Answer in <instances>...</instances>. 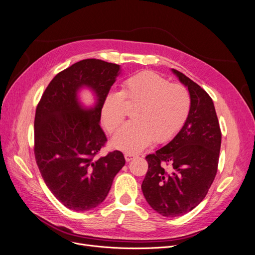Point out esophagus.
Wrapping results in <instances>:
<instances>
[{"instance_id":"34e87169","label":"esophagus","mask_w":255,"mask_h":255,"mask_svg":"<svg viewBox=\"0 0 255 255\" xmlns=\"http://www.w3.org/2000/svg\"><path fill=\"white\" fill-rule=\"evenodd\" d=\"M135 156H136L135 153H131V152H126V153H125V157H126V161H127V162H129L130 160L134 159Z\"/></svg>"}]
</instances>
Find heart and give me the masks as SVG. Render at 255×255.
<instances>
[{"mask_svg":"<svg viewBox=\"0 0 255 255\" xmlns=\"http://www.w3.org/2000/svg\"><path fill=\"white\" fill-rule=\"evenodd\" d=\"M128 110H134V123L121 128L112 139L115 148L140 151L152 141H171L187 124L192 96L183 84L170 83L152 71H142L127 79L119 93H109L102 105V123L109 132L124 124Z\"/></svg>","mask_w":255,"mask_h":255,"instance_id":"heart-1","label":"heart"}]
</instances>
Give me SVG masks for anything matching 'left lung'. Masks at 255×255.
I'll list each match as a JSON object with an SVG mask.
<instances>
[{
	"mask_svg": "<svg viewBox=\"0 0 255 255\" xmlns=\"http://www.w3.org/2000/svg\"><path fill=\"white\" fill-rule=\"evenodd\" d=\"M172 72L191 93V115L170 142L145 157L148 170L141 186L150 207L169 218L189 213L207 196L221 147L220 126L211 96L178 70Z\"/></svg>",
	"mask_w": 255,
	"mask_h": 255,
	"instance_id": "1",
	"label": "left lung"
}]
</instances>
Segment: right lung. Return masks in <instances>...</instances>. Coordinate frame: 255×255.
<instances>
[{
    "label": "right lung",
    "instance_id": "obj_1",
    "mask_svg": "<svg viewBox=\"0 0 255 255\" xmlns=\"http://www.w3.org/2000/svg\"><path fill=\"white\" fill-rule=\"evenodd\" d=\"M119 74L120 65L82 60L59 72L36 108V163L47 188L69 210L85 212L100 205L126 164L119 150L96 157L107 142L100 126L102 105ZM84 87L96 94L93 107L78 101Z\"/></svg>",
    "mask_w": 255,
    "mask_h": 255
}]
</instances>
